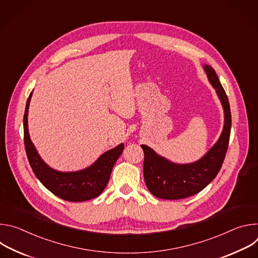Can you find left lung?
Wrapping results in <instances>:
<instances>
[{"mask_svg":"<svg viewBox=\"0 0 258 258\" xmlns=\"http://www.w3.org/2000/svg\"><path fill=\"white\" fill-rule=\"evenodd\" d=\"M210 84L216 90L225 110L224 131L216 144L199 161L191 164H174L158 156L151 148L141 145L144 151V178L148 190L161 199L176 200L193 196L202 191L222 168L228 150L232 116L228 96L215 70L204 66Z\"/></svg>","mask_w":258,"mask_h":258,"instance_id":"left-lung-1","label":"left lung"}]
</instances>
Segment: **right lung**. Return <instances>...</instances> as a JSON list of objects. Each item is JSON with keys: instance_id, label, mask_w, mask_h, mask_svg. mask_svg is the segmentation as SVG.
I'll return each instance as SVG.
<instances>
[{"instance_id": "add662e5", "label": "right lung", "mask_w": 258, "mask_h": 258, "mask_svg": "<svg viewBox=\"0 0 258 258\" xmlns=\"http://www.w3.org/2000/svg\"><path fill=\"white\" fill-rule=\"evenodd\" d=\"M31 94L29 95L23 116L24 146L29 164L35 176L57 197L70 201L82 202L98 197L105 189L111 170L123 151V144L105 152L92 166L77 172H60L49 167L39 156L31 143L27 130V113Z\"/></svg>"}]
</instances>
